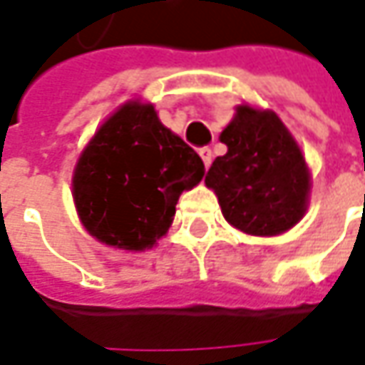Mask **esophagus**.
Instances as JSON below:
<instances>
[{
	"mask_svg": "<svg viewBox=\"0 0 365 365\" xmlns=\"http://www.w3.org/2000/svg\"><path fill=\"white\" fill-rule=\"evenodd\" d=\"M199 156L203 158L205 168H209V166H211V160H213V150H211V148H201V150H199Z\"/></svg>",
	"mask_w": 365,
	"mask_h": 365,
	"instance_id": "esophagus-1",
	"label": "esophagus"
}]
</instances>
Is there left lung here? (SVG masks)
I'll list each match as a JSON object with an SVG mask.
<instances>
[{
  "label": "left lung",
  "mask_w": 365,
  "mask_h": 365,
  "mask_svg": "<svg viewBox=\"0 0 365 365\" xmlns=\"http://www.w3.org/2000/svg\"><path fill=\"white\" fill-rule=\"evenodd\" d=\"M219 140L227 146L205 176L223 217L250 235H278L294 227L309 207L311 173L301 148L268 109L235 107Z\"/></svg>",
  "instance_id": "8db88e82"
}]
</instances>
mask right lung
Listing matches in <instances>:
<instances>
[{
    "label": "right lung",
    "mask_w": 365,
    "mask_h": 365,
    "mask_svg": "<svg viewBox=\"0 0 365 365\" xmlns=\"http://www.w3.org/2000/svg\"><path fill=\"white\" fill-rule=\"evenodd\" d=\"M203 175L199 154L162 125L152 103L128 101L83 150L73 199L95 240L142 252L168 232L180 192Z\"/></svg>",
    "instance_id": "add662e5"
}]
</instances>
